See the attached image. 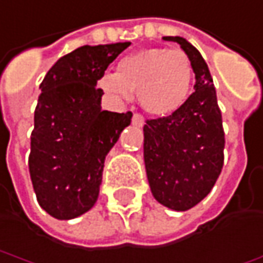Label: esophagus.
<instances>
[{"label":"esophagus","instance_id":"obj_1","mask_svg":"<svg viewBox=\"0 0 263 263\" xmlns=\"http://www.w3.org/2000/svg\"><path fill=\"white\" fill-rule=\"evenodd\" d=\"M132 123L135 124V126H139V127H142L144 124V119L142 114H139V112H136L135 116H133V119H132Z\"/></svg>","mask_w":263,"mask_h":263}]
</instances>
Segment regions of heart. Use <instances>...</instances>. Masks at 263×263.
<instances>
[{"label":"heart","instance_id":"1","mask_svg":"<svg viewBox=\"0 0 263 263\" xmlns=\"http://www.w3.org/2000/svg\"><path fill=\"white\" fill-rule=\"evenodd\" d=\"M193 65L185 52L168 47H149L124 56L117 72H105L98 88L119 100H128L137 91L144 110L166 116L181 108L193 85Z\"/></svg>","mask_w":263,"mask_h":263}]
</instances>
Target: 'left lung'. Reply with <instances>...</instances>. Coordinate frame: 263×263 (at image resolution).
Instances as JSON below:
<instances>
[{"instance_id":"8db88e82","label":"left lung","mask_w":263,"mask_h":263,"mask_svg":"<svg viewBox=\"0 0 263 263\" xmlns=\"http://www.w3.org/2000/svg\"><path fill=\"white\" fill-rule=\"evenodd\" d=\"M190 58L195 73L193 94L168 117L146 120L143 156L156 201L186 211L204 200L224 162V130L216 88L201 53L184 37L165 36Z\"/></svg>"}]
</instances>
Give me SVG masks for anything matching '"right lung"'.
I'll list each match as a JSON object with an SVG mask.
<instances>
[{
  "label": "right lung",
  "mask_w": 263,
  "mask_h": 263,
  "mask_svg": "<svg viewBox=\"0 0 263 263\" xmlns=\"http://www.w3.org/2000/svg\"><path fill=\"white\" fill-rule=\"evenodd\" d=\"M130 42L82 46L62 56L40 84L29 171L37 201L58 220L94 207L104 160L132 121V112L101 110L97 82Z\"/></svg>",
  "instance_id": "1"
}]
</instances>
